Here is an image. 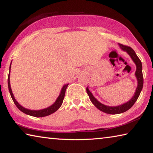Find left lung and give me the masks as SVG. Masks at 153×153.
Masks as SVG:
<instances>
[{
	"label": "left lung",
	"mask_w": 153,
	"mask_h": 153,
	"mask_svg": "<svg viewBox=\"0 0 153 153\" xmlns=\"http://www.w3.org/2000/svg\"><path fill=\"white\" fill-rule=\"evenodd\" d=\"M120 47L121 48L123 51H126L127 53L129 54V55L131 56V58L132 59L134 63L136 65V78L138 79V86L136 90L135 94L134 95L132 98L129 100V101L127 102L126 103L123 105H121L117 107H108V106H106L105 105L102 104L100 102H98L96 98L93 97L92 93L89 91V90L88 88H86V92L87 94H88L89 98L92 104L94 105L98 109L102 111V112L108 113V114H119L123 112H126L128 110H129L132 106L134 105V103L138 99L140 94L141 90L143 87V82H144V78H143V75H142V63L141 61L140 60L138 56L136 55L135 53L132 48L129 47L128 46L123 45L121 44H120Z\"/></svg>",
	"instance_id": "1"
}]
</instances>
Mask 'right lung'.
Segmentation results:
<instances>
[{"instance_id":"right-lung-1","label":"right lung","mask_w":153,"mask_h":153,"mask_svg":"<svg viewBox=\"0 0 153 153\" xmlns=\"http://www.w3.org/2000/svg\"><path fill=\"white\" fill-rule=\"evenodd\" d=\"M11 69V65H10V67H9V69ZM9 77H10V71H9V76H8V87H9V90L10 94H11L12 99H13V102L15 104V105H16V107L19 108L21 111H22L23 113L27 114V115L33 116V117H45V116H48L57 111L59 108H60V107L62 105V103H63L65 94V91H66L67 87V86H68V84L65 85V86L63 87V88H62V90H61L60 95L59 96V97L57 98V99H56L55 102L54 103L53 105H51V107H49L46 108H44V109H42V110H38V111H32V110L27 109V108L22 107V106H21L19 103L16 101V100L15 99L13 94L11 88V85H10Z\"/></svg>"}]
</instances>
